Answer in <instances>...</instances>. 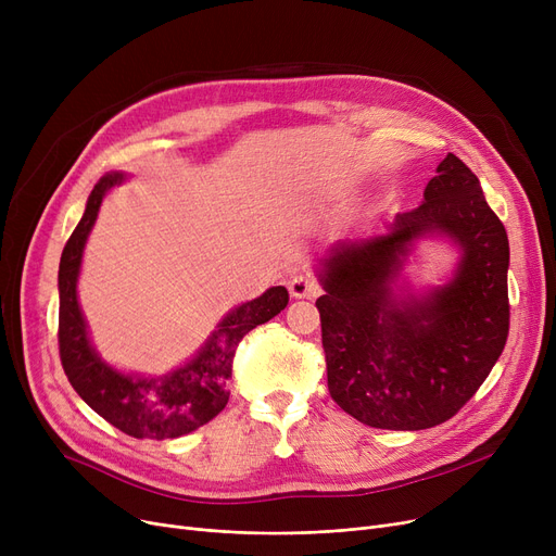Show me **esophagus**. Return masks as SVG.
<instances>
[{"instance_id": "obj_1", "label": "esophagus", "mask_w": 556, "mask_h": 556, "mask_svg": "<svg viewBox=\"0 0 556 556\" xmlns=\"http://www.w3.org/2000/svg\"><path fill=\"white\" fill-rule=\"evenodd\" d=\"M288 290H290V295L298 298V300H311L319 293V283L313 279V275L298 273V275L290 277Z\"/></svg>"}]
</instances>
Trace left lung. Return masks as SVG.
I'll list each match as a JSON object with an SVG mask.
<instances>
[{"mask_svg": "<svg viewBox=\"0 0 556 556\" xmlns=\"http://www.w3.org/2000/svg\"><path fill=\"white\" fill-rule=\"evenodd\" d=\"M442 230L463 248L456 277L396 305L389 283L406 245ZM329 392L346 415L383 430H424L455 417L501 358L509 333V241L476 173L448 153L417 210L390 233L342 243L323 261Z\"/></svg>", "mask_w": 556, "mask_h": 556, "instance_id": "left-lung-1", "label": "left lung"}]
</instances>
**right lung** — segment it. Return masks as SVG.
Listing matches in <instances>:
<instances>
[{
    "label": "right lung",
    "instance_id": "obj_1",
    "mask_svg": "<svg viewBox=\"0 0 556 556\" xmlns=\"http://www.w3.org/2000/svg\"><path fill=\"white\" fill-rule=\"evenodd\" d=\"M122 180V173H110L99 180L63 250L58 270V349L72 388L108 424L135 440H173L210 424L227 405L231 363L239 342L254 327L268 323L286 308L288 290L275 286L261 298L233 308L191 363L162 378L114 371L101 363L87 340L85 319L76 300V279L87 233L97 220L101 200L105 191Z\"/></svg>",
    "mask_w": 556,
    "mask_h": 556
}]
</instances>
